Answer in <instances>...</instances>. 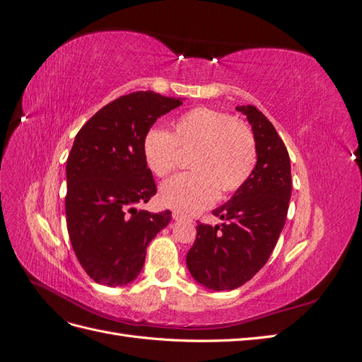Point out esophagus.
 Wrapping results in <instances>:
<instances>
[{
    "instance_id": "34e87169",
    "label": "esophagus",
    "mask_w": 362,
    "mask_h": 362,
    "mask_svg": "<svg viewBox=\"0 0 362 362\" xmlns=\"http://www.w3.org/2000/svg\"><path fill=\"white\" fill-rule=\"evenodd\" d=\"M172 217L175 218V221H190V218H189L187 216H182V214L177 213V211H175V213L172 214Z\"/></svg>"
}]
</instances>
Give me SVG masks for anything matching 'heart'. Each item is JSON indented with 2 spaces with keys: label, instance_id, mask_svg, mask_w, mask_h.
Wrapping results in <instances>:
<instances>
[{
  "label": "heart",
  "instance_id": "1",
  "mask_svg": "<svg viewBox=\"0 0 362 362\" xmlns=\"http://www.w3.org/2000/svg\"><path fill=\"white\" fill-rule=\"evenodd\" d=\"M180 151H192L189 169L164 181L160 201L184 214L198 213L222 194L234 193L249 180L257 164V145L250 128L222 110L194 107L172 122V134L152 127L141 140L148 170L166 177Z\"/></svg>",
  "mask_w": 362,
  "mask_h": 362
}]
</instances>
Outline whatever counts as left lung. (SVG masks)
Wrapping results in <instances>:
<instances>
[{"label": "left lung", "mask_w": 362, "mask_h": 362, "mask_svg": "<svg viewBox=\"0 0 362 362\" xmlns=\"http://www.w3.org/2000/svg\"><path fill=\"white\" fill-rule=\"evenodd\" d=\"M254 131L257 164L231 199L213 211L222 226L199 223L187 254L190 275L216 291L243 286L266 264L286 223L291 196L288 151L254 105H238Z\"/></svg>", "instance_id": "obj_1"}]
</instances>
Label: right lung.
I'll return each instance as SVG.
<instances>
[{
    "label": "right lung",
    "mask_w": 362,
    "mask_h": 362,
    "mask_svg": "<svg viewBox=\"0 0 362 362\" xmlns=\"http://www.w3.org/2000/svg\"><path fill=\"white\" fill-rule=\"evenodd\" d=\"M180 98L133 92L103 107L75 136L66 161L64 199L71 245L95 282L122 287L144 267L146 247L172 218L169 210H137L157 193L141 140Z\"/></svg>",
    "instance_id": "right-lung-1"
}]
</instances>
